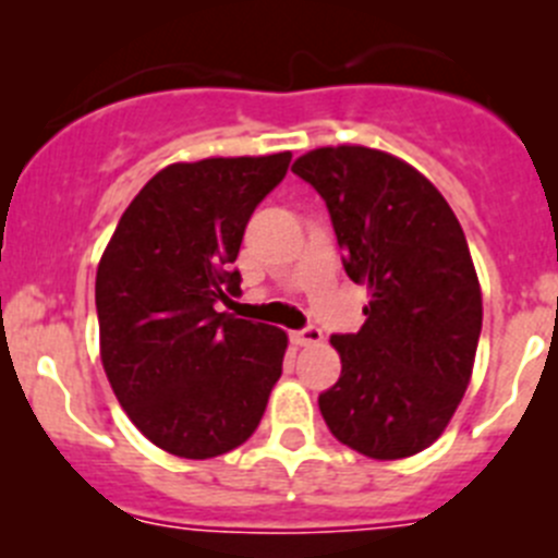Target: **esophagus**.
<instances>
[{"instance_id":"esophagus-1","label":"esophagus","mask_w":558,"mask_h":558,"mask_svg":"<svg viewBox=\"0 0 558 558\" xmlns=\"http://www.w3.org/2000/svg\"><path fill=\"white\" fill-rule=\"evenodd\" d=\"M293 342L295 345H318V342H324V331L318 326H306V329L293 331Z\"/></svg>"}]
</instances>
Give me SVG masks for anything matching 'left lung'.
<instances>
[{
    "mask_svg": "<svg viewBox=\"0 0 558 558\" xmlns=\"http://www.w3.org/2000/svg\"><path fill=\"white\" fill-rule=\"evenodd\" d=\"M331 216L342 268L367 284L356 335H331L342 362L318 407L342 446L415 457L457 412L482 335V288L468 240L421 171L367 146H324L293 162Z\"/></svg>",
    "mask_w": 558,
    "mask_h": 558,
    "instance_id": "1",
    "label": "left lung"
}]
</instances>
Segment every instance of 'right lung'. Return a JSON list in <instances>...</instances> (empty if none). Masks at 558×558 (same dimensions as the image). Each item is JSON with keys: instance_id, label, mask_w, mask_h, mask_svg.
<instances>
[{"instance_id": "obj_1", "label": "right lung", "mask_w": 558, "mask_h": 558, "mask_svg": "<svg viewBox=\"0 0 558 558\" xmlns=\"http://www.w3.org/2000/svg\"><path fill=\"white\" fill-rule=\"evenodd\" d=\"M290 151L173 162L124 209L96 270L101 365L157 448L213 459L243 446L282 376V329L218 313L240 293L245 223Z\"/></svg>"}]
</instances>
